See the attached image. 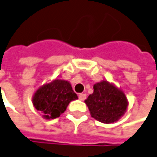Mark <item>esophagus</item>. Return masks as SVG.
<instances>
[{
	"mask_svg": "<svg viewBox=\"0 0 157 157\" xmlns=\"http://www.w3.org/2000/svg\"><path fill=\"white\" fill-rule=\"evenodd\" d=\"M78 98H79L80 100L84 101L86 98V93H80V94L78 95Z\"/></svg>",
	"mask_w": 157,
	"mask_h": 157,
	"instance_id": "1",
	"label": "esophagus"
}]
</instances>
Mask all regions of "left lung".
I'll list each match as a JSON object with an SVG mask.
<instances>
[{
    "label": "left lung",
    "mask_w": 157,
    "mask_h": 157,
    "mask_svg": "<svg viewBox=\"0 0 157 157\" xmlns=\"http://www.w3.org/2000/svg\"><path fill=\"white\" fill-rule=\"evenodd\" d=\"M93 89V93L85 100L91 117L103 124L119 120L129 105L124 91L107 80L96 83Z\"/></svg>",
    "instance_id": "obj_1"
}]
</instances>
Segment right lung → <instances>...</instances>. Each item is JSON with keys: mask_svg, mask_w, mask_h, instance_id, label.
<instances>
[{"mask_svg": "<svg viewBox=\"0 0 157 157\" xmlns=\"http://www.w3.org/2000/svg\"><path fill=\"white\" fill-rule=\"evenodd\" d=\"M78 99L69 81L55 78L37 89L33 96L34 108L45 119H54L66 111L70 102Z\"/></svg>", "mask_w": 157, "mask_h": 157, "instance_id": "add662e5", "label": "right lung"}]
</instances>
